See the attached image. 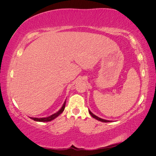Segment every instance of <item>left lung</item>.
I'll return each instance as SVG.
<instances>
[{
    "label": "left lung",
    "mask_w": 156,
    "mask_h": 156,
    "mask_svg": "<svg viewBox=\"0 0 156 156\" xmlns=\"http://www.w3.org/2000/svg\"><path fill=\"white\" fill-rule=\"evenodd\" d=\"M89 114H90L92 117H93L94 118H95V119H96L97 120H99V121H101V122H112L111 120H105V119H102V118H100L99 117H98V116H96V115H94L93 113H91V112L90 110H89Z\"/></svg>",
    "instance_id": "1"
}]
</instances>
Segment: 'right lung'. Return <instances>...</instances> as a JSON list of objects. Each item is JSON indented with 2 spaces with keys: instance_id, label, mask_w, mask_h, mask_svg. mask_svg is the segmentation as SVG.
<instances>
[{
  "instance_id": "add662e5",
  "label": "right lung",
  "mask_w": 156,
  "mask_h": 156,
  "mask_svg": "<svg viewBox=\"0 0 156 156\" xmlns=\"http://www.w3.org/2000/svg\"><path fill=\"white\" fill-rule=\"evenodd\" d=\"M65 104H66V100L64 102V104L62 105V107L60 108V109L58 111V112H57L56 113H54V114L51 115L49 117H46V118H32V117H30L31 119L34 120V121H37V122H49V121H51L52 120L55 119V118H57L58 116L60 114H61V113L63 112V111L65 109Z\"/></svg>"
}]
</instances>
